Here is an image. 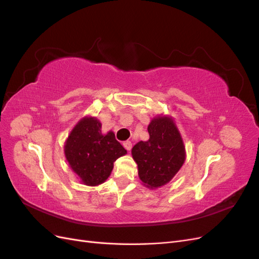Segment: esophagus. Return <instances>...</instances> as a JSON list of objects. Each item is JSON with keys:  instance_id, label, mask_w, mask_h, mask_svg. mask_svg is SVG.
I'll return each instance as SVG.
<instances>
[{"instance_id": "obj_1", "label": "esophagus", "mask_w": 259, "mask_h": 259, "mask_svg": "<svg viewBox=\"0 0 259 259\" xmlns=\"http://www.w3.org/2000/svg\"><path fill=\"white\" fill-rule=\"evenodd\" d=\"M123 146H124L125 149H126L127 151H131V150H132L133 145H132V143L130 142V140H126V142H124V143H123Z\"/></svg>"}]
</instances>
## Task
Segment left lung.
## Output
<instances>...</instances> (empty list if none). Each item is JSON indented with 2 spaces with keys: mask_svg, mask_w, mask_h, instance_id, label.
<instances>
[{
  "mask_svg": "<svg viewBox=\"0 0 259 259\" xmlns=\"http://www.w3.org/2000/svg\"><path fill=\"white\" fill-rule=\"evenodd\" d=\"M149 140L132 149L138 175L145 186L158 188L167 184L185 162L183 139L173 120L158 116L148 126Z\"/></svg>",
  "mask_w": 259,
  "mask_h": 259,
  "instance_id": "1",
  "label": "left lung"
}]
</instances>
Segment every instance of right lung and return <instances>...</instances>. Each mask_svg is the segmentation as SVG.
<instances>
[{"instance_id":"1","label":"right lung","mask_w":259,"mask_h":259,"mask_svg":"<svg viewBox=\"0 0 259 259\" xmlns=\"http://www.w3.org/2000/svg\"><path fill=\"white\" fill-rule=\"evenodd\" d=\"M95 117H84L69 135L65 154L70 166L85 185L97 186L109 177L116 159L126 153L112 132L101 134Z\"/></svg>"}]
</instances>
